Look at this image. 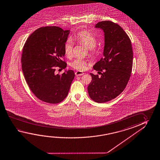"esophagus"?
Wrapping results in <instances>:
<instances>
[{"mask_svg": "<svg viewBox=\"0 0 160 160\" xmlns=\"http://www.w3.org/2000/svg\"><path fill=\"white\" fill-rule=\"evenodd\" d=\"M84 74V72L81 71H77L75 72V75L76 76H81V75H83Z\"/></svg>", "mask_w": 160, "mask_h": 160, "instance_id": "obj_1", "label": "esophagus"}]
</instances>
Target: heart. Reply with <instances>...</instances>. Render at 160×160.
<instances>
[{"label": "heart", "mask_w": 160, "mask_h": 160, "mask_svg": "<svg viewBox=\"0 0 160 160\" xmlns=\"http://www.w3.org/2000/svg\"><path fill=\"white\" fill-rule=\"evenodd\" d=\"M73 38L80 44L87 47L90 54H93L96 51L97 37L91 32L88 31L79 32L74 36ZM73 41L71 38L67 39L64 44V53L68 58H71L73 55ZM88 65L87 61L80 58H76L70 63V66L72 68L79 71L87 70Z\"/></svg>", "instance_id": "obj_1"}]
</instances>
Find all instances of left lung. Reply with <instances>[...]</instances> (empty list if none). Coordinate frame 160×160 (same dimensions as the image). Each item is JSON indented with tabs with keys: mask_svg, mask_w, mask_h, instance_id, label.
<instances>
[{
	"mask_svg": "<svg viewBox=\"0 0 160 160\" xmlns=\"http://www.w3.org/2000/svg\"><path fill=\"white\" fill-rule=\"evenodd\" d=\"M95 27L104 32L105 45L103 57L93 68L103 72L100 77L90 73L92 80L88 91L92 99L100 103L114 99L125 89L132 72L133 50L128 36L118 24L105 21Z\"/></svg>",
	"mask_w": 160,
	"mask_h": 160,
	"instance_id": "obj_1",
	"label": "left lung"
}]
</instances>
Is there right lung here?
Masks as SVG:
<instances>
[{
  "label": "right lung",
  "instance_id": "add662e5",
  "mask_svg": "<svg viewBox=\"0 0 160 160\" xmlns=\"http://www.w3.org/2000/svg\"><path fill=\"white\" fill-rule=\"evenodd\" d=\"M70 30L58 27L39 28L32 33L24 45L22 55V71L27 83L38 99L57 104L68 94L75 77L72 70L56 74L55 68H65L63 47Z\"/></svg>",
  "mask_w": 160,
  "mask_h": 160
}]
</instances>
